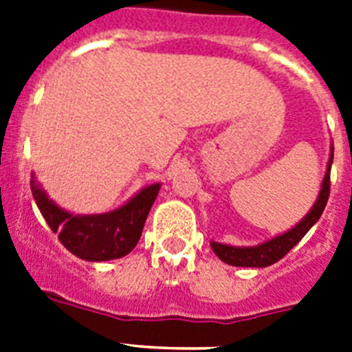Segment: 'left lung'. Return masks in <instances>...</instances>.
Here are the masks:
<instances>
[{
	"label": "left lung",
	"mask_w": 352,
	"mask_h": 352,
	"mask_svg": "<svg viewBox=\"0 0 352 352\" xmlns=\"http://www.w3.org/2000/svg\"><path fill=\"white\" fill-rule=\"evenodd\" d=\"M329 160L326 166L324 179L321 183V190L317 195L316 203L310 208V211L305 214L303 219L296 226L275 236V238L264 241V243L254 245V247H234V245L219 243V241H211V250L217 254L220 261L231 264V266H241V268H266L272 266L273 263L280 261L282 257L291 250L294 245H298L301 238L310 231V227L321 219L322 211H324L326 203L329 197V170L333 164V146L329 148Z\"/></svg>",
	"instance_id": "1"
}]
</instances>
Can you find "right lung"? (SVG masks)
<instances>
[{
	"label": "right lung",
	"instance_id": "obj_1",
	"mask_svg": "<svg viewBox=\"0 0 352 352\" xmlns=\"http://www.w3.org/2000/svg\"><path fill=\"white\" fill-rule=\"evenodd\" d=\"M31 192L40 213L67 250L79 259L102 263L126 256L141 239L148 213L160 192L153 183L129 199L123 206L107 213L74 214L52 201L31 173Z\"/></svg>",
	"mask_w": 352,
	"mask_h": 352
}]
</instances>
